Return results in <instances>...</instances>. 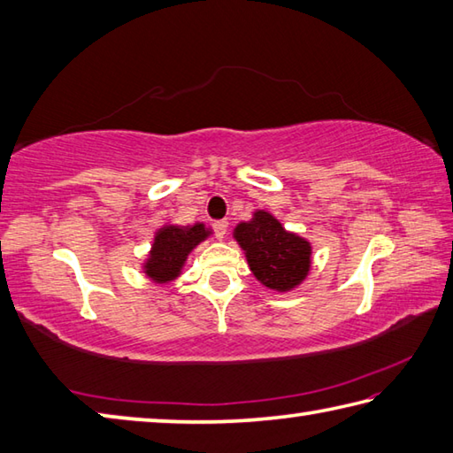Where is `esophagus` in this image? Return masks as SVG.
<instances>
[{
  "instance_id": "obj_1",
  "label": "esophagus",
  "mask_w": 453,
  "mask_h": 453,
  "mask_svg": "<svg viewBox=\"0 0 453 453\" xmlns=\"http://www.w3.org/2000/svg\"><path fill=\"white\" fill-rule=\"evenodd\" d=\"M227 221L226 219H219V221H216L214 224V229H216V235L219 237V239H224L226 237V234H227Z\"/></svg>"
}]
</instances>
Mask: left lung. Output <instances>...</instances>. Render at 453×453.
<instances>
[{
    "label": "left lung",
    "mask_w": 453,
    "mask_h": 453,
    "mask_svg": "<svg viewBox=\"0 0 453 453\" xmlns=\"http://www.w3.org/2000/svg\"><path fill=\"white\" fill-rule=\"evenodd\" d=\"M234 239L253 277L269 290H295L312 269V243L285 229L269 210H255L250 221L237 224Z\"/></svg>",
    "instance_id": "1"
}]
</instances>
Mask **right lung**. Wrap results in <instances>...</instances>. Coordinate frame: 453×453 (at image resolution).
Here are the masks:
<instances>
[{"mask_svg":"<svg viewBox=\"0 0 453 453\" xmlns=\"http://www.w3.org/2000/svg\"><path fill=\"white\" fill-rule=\"evenodd\" d=\"M211 234H214V229L202 224V221L192 226H176L166 221L155 232L153 245H150L145 261L141 265L145 277L155 285H168V282L176 280L184 271L188 255L202 242H206Z\"/></svg>","mask_w":453,"mask_h":453,"instance_id":"1","label":"right lung"}]
</instances>
